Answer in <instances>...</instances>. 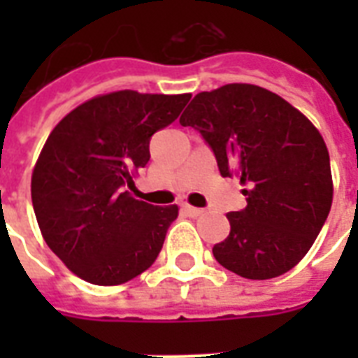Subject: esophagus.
Wrapping results in <instances>:
<instances>
[{"instance_id":"esophagus-1","label":"esophagus","mask_w":358,"mask_h":358,"mask_svg":"<svg viewBox=\"0 0 358 358\" xmlns=\"http://www.w3.org/2000/svg\"><path fill=\"white\" fill-rule=\"evenodd\" d=\"M182 212H184L185 215H189V217H199V215H202V212H204V210H201V208H195V206H189V204H182Z\"/></svg>"}]
</instances>
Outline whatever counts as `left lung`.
Returning <instances> with one entry per match:
<instances>
[{"label":"left lung","instance_id":"8db88e82","mask_svg":"<svg viewBox=\"0 0 358 358\" xmlns=\"http://www.w3.org/2000/svg\"><path fill=\"white\" fill-rule=\"evenodd\" d=\"M180 124L202 135L221 176L245 185L247 206L227 213L230 234L213 247L215 260L252 280L297 266L333 204L329 152L314 124L278 94L247 83L199 92Z\"/></svg>","mask_w":358,"mask_h":358}]
</instances>
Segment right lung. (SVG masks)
<instances>
[{"label": "right lung", "instance_id": "add662e5", "mask_svg": "<svg viewBox=\"0 0 358 358\" xmlns=\"http://www.w3.org/2000/svg\"><path fill=\"white\" fill-rule=\"evenodd\" d=\"M191 94L119 91L81 103L53 128L31 178L48 247L98 286L128 282L156 262L178 206L128 189L150 159V137L178 119Z\"/></svg>", "mask_w": 358, "mask_h": 358}]
</instances>
